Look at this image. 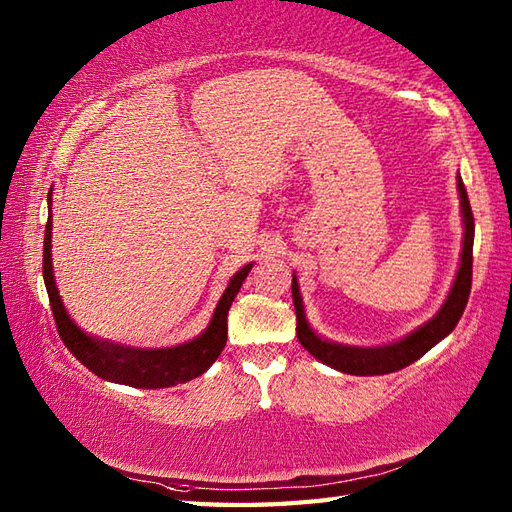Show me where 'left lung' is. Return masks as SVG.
<instances>
[{
  "mask_svg": "<svg viewBox=\"0 0 512 512\" xmlns=\"http://www.w3.org/2000/svg\"><path fill=\"white\" fill-rule=\"evenodd\" d=\"M458 193H460V213H462V253H460V268L455 273L453 286L449 290L447 299L440 306V310L433 317L422 323L420 328L409 332L402 339L394 343H383L374 347H361V345H343L336 341H328L319 336L310 328L306 319V310H303V299L299 292V281L292 275V303H295L297 312V336L299 343L306 350L328 365L336 372L352 374V376H383L398 372V369L416 363L420 356L427 354L433 345H438L442 339L453 332L458 325L462 312L466 308L471 292V277H473V237H475V222L469 204V195H466L464 182L458 173Z\"/></svg>",
  "mask_w": 512,
  "mask_h": 512,
  "instance_id": "8db88e82",
  "label": "left lung"
}]
</instances>
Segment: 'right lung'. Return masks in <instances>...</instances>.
Instances as JSON below:
<instances>
[{"mask_svg":"<svg viewBox=\"0 0 512 512\" xmlns=\"http://www.w3.org/2000/svg\"><path fill=\"white\" fill-rule=\"evenodd\" d=\"M50 198L48 204H52ZM50 248L52 213L48 215L46 237H43V281H46L54 321H57V330L65 347H68V350L96 376L110 380V383L145 389H160L173 387L178 383H189L191 378L202 376L206 369L217 361V356H220L226 345L228 308H231L239 288H242L250 268H253V264H246L231 277L222 299L217 301L211 323L206 325V330L195 336V339L171 347H134L83 332L79 325L72 321L68 310L63 306L57 281H54Z\"/></svg>","mask_w":512,"mask_h":512,"instance_id":"add662e5","label":"right lung"}]
</instances>
